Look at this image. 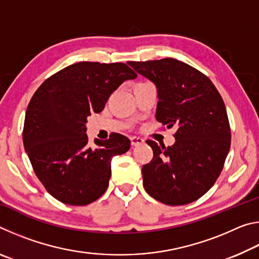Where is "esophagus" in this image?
Segmentation results:
<instances>
[{"instance_id":"esophagus-1","label":"esophagus","mask_w":259,"mask_h":259,"mask_svg":"<svg viewBox=\"0 0 259 259\" xmlns=\"http://www.w3.org/2000/svg\"><path fill=\"white\" fill-rule=\"evenodd\" d=\"M131 145L133 146H138V145H142V144L145 142L142 137H136V136H134V137H131Z\"/></svg>"}]
</instances>
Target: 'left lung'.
I'll list each match as a JSON object with an SVG mask.
<instances>
[{"label":"left lung","mask_w":259,"mask_h":259,"mask_svg":"<svg viewBox=\"0 0 259 259\" xmlns=\"http://www.w3.org/2000/svg\"><path fill=\"white\" fill-rule=\"evenodd\" d=\"M156 87V120L176 125L172 146L147 144L153 159L143 165V185L152 198L169 205L191 203L217 181L231 146L225 104L209 78L174 58L129 61Z\"/></svg>","instance_id":"8db88e82"}]
</instances>
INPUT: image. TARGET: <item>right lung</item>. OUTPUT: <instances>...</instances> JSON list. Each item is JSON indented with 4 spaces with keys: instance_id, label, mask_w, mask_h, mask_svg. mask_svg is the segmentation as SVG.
<instances>
[{
    "instance_id": "1",
    "label": "right lung",
    "mask_w": 259,
    "mask_h": 259,
    "mask_svg": "<svg viewBox=\"0 0 259 259\" xmlns=\"http://www.w3.org/2000/svg\"><path fill=\"white\" fill-rule=\"evenodd\" d=\"M137 76L125 64L81 61L42 83L25 115V151L40 182L60 202L85 205L108 187L113 156L130 148L120 134L88 144L87 119L102 112L114 91Z\"/></svg>"
}]
</instances>
